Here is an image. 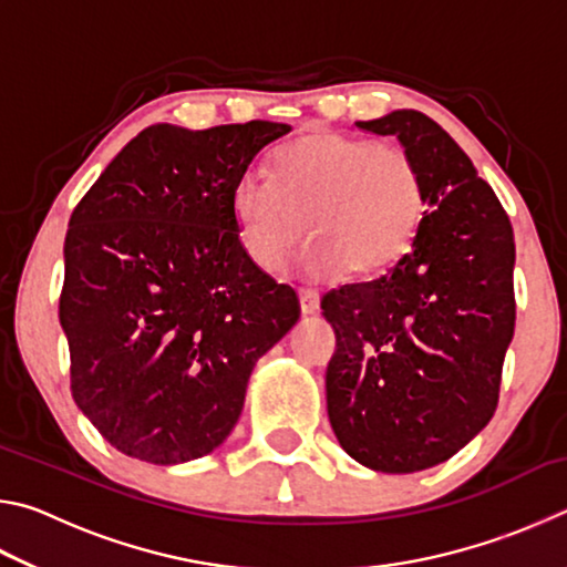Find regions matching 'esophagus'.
Returning <instances> with one entry per match:
<instances>
[{"mask_svg":"<svg viewBox=\"0 0 567 567\" xmlns=\"http://www.w3.org/2000/svg\"><path fill=\"white\" fill-rule=\"evenodd\" d=\"M297 297H300V310L305 315H315L320 310V295L310 290V287H300V292H297Z\"/></svg>","mask_w":567,"mask_h":567,"instance_id":"esophagus-1","label":"esophagus"}]
</instances>
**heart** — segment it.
<instances>
[{"mask_svg": "<svg viewBox=\"0 0 567 567\" xmlns=\"http://www.w3.org/2000/svg\"><path fill=\"white\" fill-rule=\"evenodd\" d=\"M239 245L267 272L312 235L300 255L310 277L348 267L354 277L388 272L415 245L425 182L408 150L338 132H312L277 155V177L245 175L233 189ZM308 223L305 224L303 219Z\"/></svg>", "mask_w": 567, "mask_h": 567, "instance_id": "1", "label": "heart"}]
</instances>
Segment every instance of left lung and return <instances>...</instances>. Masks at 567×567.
<instances>
[{
    "label": "left lung",
    "instance_id": "1",
    "mask_svg": "<svg viewBox=\"0 0 567 567\" xmlns=\"http://www.w3.org/2000/svg\"><path fill=\"white\" fill-rule=\"evenodd\" d=\"M358 127L402 142L427 209L395 267L322 297L338 334L324 375L328 415L364 467L417 473L465 447L497 408L515 330L513 225L457 142L422 112Z\"/></svg>",
    "mask_w": 567,
    "mask_h": 567
}]
</instances>
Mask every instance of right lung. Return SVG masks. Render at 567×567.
I'll list each match as a JSON object with an SVG mask.
<instances>
[{"mask_svg":"<svg viewBox=\"0 0 567 567\" xmlns=\"http://www.w3.org/2000/svg\"><path fill=\"white\" fill-rule=\"evenodd\" d=\"M292 127L142 130L70 217L60 322L72 398L120 453L203 457L245 405L255 362L300 318L239 245L233 189Z\"/></svg>","mask_w":567,"mask_h":567,"instance_id":"1","label":"right lung"}]
</instances>
